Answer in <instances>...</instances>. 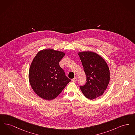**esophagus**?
Returning <instances> with one entry per match:
<instances>
[{"mask_svg":"<svg viewBox=\"0 0 135 135\" xmlns=\"http://www.w3.org/2000/svg\"><path fill=\"white\" fill-rule=\"evenodd\" d=\"M72 80L73 82L75 83V82H76V81H77V78H76V77H75V78H74L73 79H72Z\"/></svg>","mask_w":135,"mask_h":135,"instance_id":"esophagus-1","label":"esophagus"}]
</instances>
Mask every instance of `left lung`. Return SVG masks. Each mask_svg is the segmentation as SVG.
<instances>
[{
  "label": "left lung",
  "mask_w": 135,
  "mask_h": 135,
  "mask_svg": "<svg viewBox=\"0 0 135 135\" xmlns=\"http://www.w3.org/2000/svg\"><path fill=\"white\" fill-rule=\"evenodd\" d=\"M84 67L86 82L80 86L84 96L93 100L102 96L106 90L110 81V71L102 57L92 51L78 53Z\"/></svg>",
  "instance_id": "left-lung-1"
}]
</instances>
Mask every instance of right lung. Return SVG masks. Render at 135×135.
Returning <instances> with one entry per match:
<instances>
[{
  "instance_id": "1",
  "label": "right lung",
  "mask_w": 135,
  "mask_h": 135,
  "mask_svg": "<svg viewBox=\"0 0 135 135\" xmlns=\"http://www.w3.org/2000/svg\"><path fill=\"white\" fill-rule=\"evenodd\" d=\"M62 51L43 50L33 59L29 71V80L34 91L40 98L51 100L62 92L71 80L65 75L59 62Z\"/></svg>"
}]
</instances>
